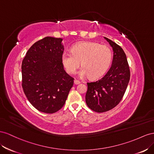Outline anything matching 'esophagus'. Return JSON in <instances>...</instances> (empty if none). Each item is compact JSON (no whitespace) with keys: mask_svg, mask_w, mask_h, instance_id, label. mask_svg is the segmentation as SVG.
Returning <instances> with one entry per match:
<instances>
[{"mask_svg":"<svg viewBox=\"0 0 154 154\" xmlns=\"http://www.w3.org/2000/svg\"><path fill=\"white\" fill-rule=\"evenodd\" d=\"M80 83H81V82L79 80H77V79L74 80V84L75 85H79V84H80Z\"/></svg>","mask_w":154,"mask_h":154,"instance_id":"esophagus-1","label":"esophagus"}]
</instances>
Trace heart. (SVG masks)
I'll return each mask as SVG.
<instances>
[{
    "instance_id": "1",
    "label": "heart",
    "mask_w": 154,
    "mask_h": 154,
    "mask_svg": "<svg viewBox=\"0 0 154 154\" xmlns=\"http://www.w3.org/2000/svg\"><path fill=\"white\" fill-rule=\"evenodd\" d=\"M112 51L106 45L93 42H81L73 45L71 53L64 52L61 62L66 71L69 74L76 73L81 63V77L92 79L101 77L107 71L112 60Z\"/></svg>"
}]
</instances>
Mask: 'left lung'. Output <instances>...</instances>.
I'll list each match as a JSON object with an SVG mask.
<instances>
[{"mask_svg": "<svg viewBox=\"0 0 154 154\" xmlns=\"http://www.w3.org/2000/svg\"><path fill=\"white\" fill-rule=\"evenodd\" d=\"M113 50L112 66L100 79L87 82L86 103L91 109L103 113L110 110L123 97L130 78L126 55L122 48L106 37Z\"/></svg>", "mask_w": 154, "mask_h": 154, "instance_id": "1", "label": "left lung"}]
</instances>
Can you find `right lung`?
<instances>
[{"mask_svg":"<svg viewBox=\"0 0 154 154\" xmlns=\"http://www.w3.org/2000/svg\"><path fill=\"white\" fill-rule=\"evenodd\" d=\"M63 38L46 37L34 43L22 63V87L38 111L54 113L63 107L74 79L61 62Z\"/></svg>","mask_w":154,"mask_h":154,"instance_id":"1","label":"right lung"}]
</instances>
